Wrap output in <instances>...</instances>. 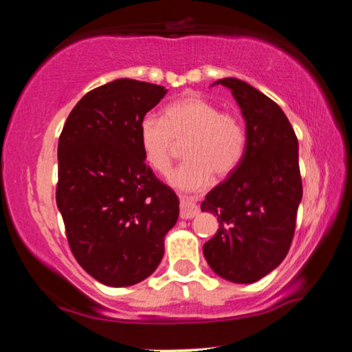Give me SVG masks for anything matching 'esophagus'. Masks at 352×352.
<instances>
[{
    "label": "esophagus",
    "mask_w": 352,
    "mask_h": 352,
    "mask_svg": "<svg viewBox=\"0 0 352 352\" xmlns=\"http://www.w3.org/2000/svg\"><path fill=\"white\" fill-rule=\"evenodd\" d=\"M199 212H200V208L192 199H189V197L180 199V217L182 219H184V220L192 219L197 216Z\"/></svg>",
    "instance_id": "34e87169"
}]
</instances>
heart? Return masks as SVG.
I'll return each mask as SVG.
<instances>
[{"mask_svg": "<svg viewBox=\"0 0 352 352\" xmlns=\"http://www.w3.org/2000/svg\"><path fill=\"white\" fill-rule=\"evenodd\" d=\"M140 146L144 162L158 174L170 169L175 144L183 146L184 162L169 175L172 186L194 192L212 183L214 172L226 177L241 164L247 147L245 127L233 113L188 94L164 107L162 119H141Z\"/></svg>", "mask_w": 352, "mask_h": 352, "instance_id": "b5f03b06", "label": "heart"}]
</instances>
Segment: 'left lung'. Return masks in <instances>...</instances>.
I'll return each mask as SVG.
<instances>
[{
    "label": "left lung",
    "instance_id": "1",
    "mask_svg": "<svg viewBox=\"0 0 352 352\" xmlns=\"http://www.w3.org/2000/svg\"><path fill=\"white\" fill-rule=\"evenodd\" d=\"M245 121L241 164L206 194L201 211L217 217L219 230L204 245L214 273L236 284L269 275L287 256L302 197L298 140L281 107L250 83L225 77Z\"/></svg>",
    "mask_w": 352,
    "mask_h": 352
}]
</instances>
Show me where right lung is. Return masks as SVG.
Returning <instances> with one entry per match:
<instances>
[{
  "label": "right lung",
  "instance_id": "1",
  "mask_svg": "<svg viewBox=\"0 0 352 352\" xmlns=\"http://www.w3.org/2000/svg\"><path fill=\"white\" fill-rule=\"evenodd\" d=\"M168 93L116 79L87 93L58 138L57 208L76 261L110 287L151 276L177 223L180 201L148 168L140 122Z\"/></svg>",
  "mask_w": 352,
  "mask_h": 352
}]
</instances>
